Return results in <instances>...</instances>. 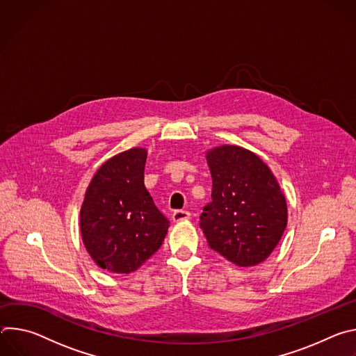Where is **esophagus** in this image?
<instances>
[{"instance_id": "34e87169", "label": "esophagus", "mask_w": 356, "mask_h": 356, "mask_svg": "<svg viewBox=\"0 0 356 356\" xmlns=\"http://www.w3.org/2000/svg\"><path fill=\"white\" fill-rule=\"evenodd\" d=\"M190 218V213L184 211V210H177L173 213V221L175 222H181V221H187Z\"/></svg>"}]
</instances>
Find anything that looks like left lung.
<instances>
[{
    "mask_svg": "<svg viewBox=\"0 0 356 356\" xmlns=\"http://www.w3.org/2000/svg\"><path fill=\"white\" fill-rule=\"evenodd\" d=\"M213 201L200 227L228 262L250 268L265 262L287 225V202L270 168L252 150L220 145L206 152Z\"/></svg>",
    "mask_w": 356,
    "mask_h": 356,
    "instance_id": "8db88e82",
    "label": "left lung"
}]
</instances>
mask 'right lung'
<instances>
[{
  "label": "right lung",
  "mask_w": 356,
  "mask_h": 356,
  "mask_svg": "<svg viewBox=\"0 0 356 356\" xmlns=\"http://www.w3.org/2000/svg\"><path fill=\"white\" fill-rule=\"evenodd\" d=\"M145 147H131L99 166L86 188L80 234L91 259L111 273L139 269L161 248L169 220L143 184Z\"/></svg>",
  "instance_id": "right-lung-1"
}]
</instances>
